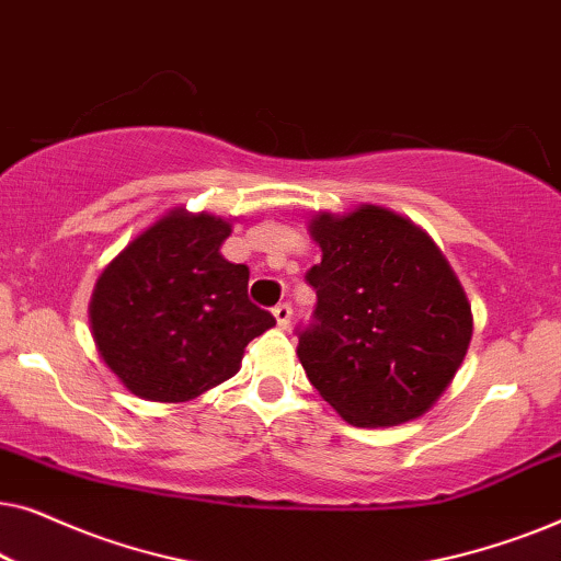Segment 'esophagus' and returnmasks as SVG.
<instances>
[{"mask_svg":"<svg viewBox=\"0 0 561 561\" xmlns=\"http://www.w3.org/2000/svg\"><path fill=\"white\" fill-rule=\"evenodd\" d=\"M290 313H294V309H290V304H278L273 309V317H275V321H278V327L280 329H288V324H290Z\"/></svg>","mask_w":561,"mask_h":561,"instance_id":"34e87169","label":"esophagus"}]
</instances>
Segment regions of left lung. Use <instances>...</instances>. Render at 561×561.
Listing matches in <instances>:
<instances>
[{"instance_id":"obj_1","label":"left lung","mask_w":561,"mask_h":561,"mask_svg":"<svg viewBox=\"0 0 561 561\" xmlns=\"http://www.w3.org/2000/svg\"><path fill=\"white\" fill-rule=\"evenodd\" d=\"M321 263L317 324L296 355L311 386L352 426H398L432 409L462 365L472 309L444 252L386 206L309 219Z\"/></svg>"}]
</instances>
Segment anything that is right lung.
I'll return each mask as SVG.
<instances>
[{
    "label": "right lung",
    "instance_id": "right-lung-1",
    "mask_svg": "<svg viewBox=\"0 0 561 561\" xmlns=\"http://www.w3.org/2000/svg\"><path fill=\"white\" fill-rule=\"evenodd\" d=\"M232 219L175 206L104 267L89 301L99 357L129 393L186 403L240 373L275 327L248 298V265L221 255Z\"/></svg>",
    "mask_w": 561,
    "mask_h": 561
}]
</instances>
